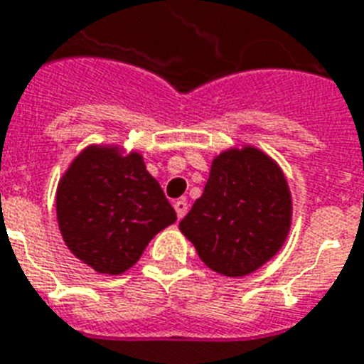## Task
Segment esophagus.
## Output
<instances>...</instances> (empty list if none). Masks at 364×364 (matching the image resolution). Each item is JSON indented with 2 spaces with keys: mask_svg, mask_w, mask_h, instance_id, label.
<instances>
[{
  "mask_svg": "<svg viewBox=\"0 0 364 364\" xmlns=\"http://www.w3.org/2000/svg\"><path fill=\"white\" fill-rule=\"evenodd\" d=\"M173 208H176L177 217H179V219H183V217H185V213H187V210H188L187 200H176V202H173Z\"/></svg>",
  "mask_w": 364,
  "mask_h": 364,
  "instance_id": "obj_1",
  "label": "esophagus"
}]
</instances>
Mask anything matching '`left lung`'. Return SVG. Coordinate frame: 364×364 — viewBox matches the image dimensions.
Here are the masks:
<instances>
[{"instance_id":"1","label":"left lung","mask_w":364,"mask_h":364,"mask_svg":"<svg viewBox=\"0 0 364 364\" xmlns=\"http://www.w3.org/2000/svg\"><path fill=\"white\" fill-rule=\"evenodd\" d=\"M291 213V193L279 166L247 145L213 159L204 193L179 228L208 268L238 277L282 249Z\"/></svg>"}]
</instances>
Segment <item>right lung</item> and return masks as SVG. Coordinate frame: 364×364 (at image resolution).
Wrapping results in <instances>:
<instances>
[{"instance_id":"obj_1","label":"right lung","mask_w":364,"mask_h":364,"mask_svg":"<svg viewBox=\"0 0 364 364\" xmlns=\"http://www.w3.org/2000/svg\"><path fill=\"white\" fill-rule=\"evenodd\" d=\"M56 217L65 245L100 274L119 276L136 264L176 210L139 153L92 145L77 156L56 191Z\"/></svg>"}]
</instances>
